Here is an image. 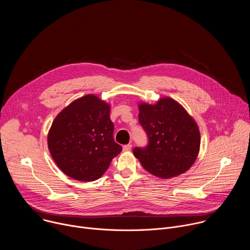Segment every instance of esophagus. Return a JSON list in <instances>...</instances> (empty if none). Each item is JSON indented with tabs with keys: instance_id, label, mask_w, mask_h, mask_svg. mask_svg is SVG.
Wrapping results in <instances>:
<instances>
[{
	"instance_id": "1",
	"label": "esophagus",
	"mask_w": 250,
	"mask_h": 250,
	"mask_svg": "<svg viewBox=\"0 0 250 250\" xmlns=\"http://www.w3.org/2000/svg\"><path fill=\"white\" fill-rule=\"evenodd\" d=\"M131 147H132V146L129 144V145H126V146H124V147H123V149H124V151H129L130 149H131Z\"/></svg>"
}]
</instances>
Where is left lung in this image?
Masks as SVG:
<instances>
[{
  "instance_id": "left-lung-1",
  "label": "left lung",
  "mask_w": 250,
  "mask_h": 250,
  "mask_svg": "<svg viewBox=\"0 0 250 250\" xmlns=\"http://www.w3.org/2000/svg\"><path fill=\"white\" fill-rule=\"evenodd\" d=\"M139 124L148 136V146L135 147L134 156L152 175L169 179L186 172L196 161L201 136L195 120L171 98L156 104H138Z\"/></svg>"
}]
</instances>
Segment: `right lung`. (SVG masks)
Here are the masks:
<instances>
[{"mask_svg":"<svg viewBox=\"0 0 250 250\" xmlns=\"http://www.w3.org/2000/svg\"><path fill=\"white\" fill-rule=\"evenodd\" d=\"M110 111L108 103L90 94L68 104L54 119L48 149L59 169L72 179H99L122 151L114 139Z\"/></svg>","mask_w":250,"mask_h":250,"instance_id":"right-lung-1","label":"right lung"}]
</instances>
